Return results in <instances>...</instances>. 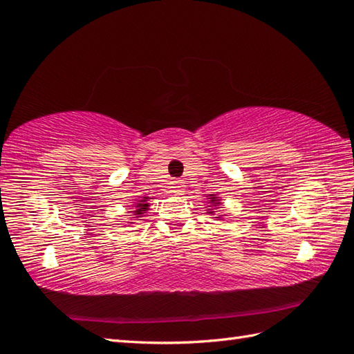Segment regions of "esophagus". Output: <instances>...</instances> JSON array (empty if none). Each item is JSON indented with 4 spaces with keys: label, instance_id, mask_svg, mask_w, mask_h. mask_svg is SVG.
Here are the masks:
<instances>
[{
    "label": "esophagus",
    "instance_id": "esophagus-1",
    "mask_svg": "<svg viewBox=\"0 0 354 354\" xmlns=\"http://www.w3.org/2000/svg\"><path fill=\"white\" fill-rule=\"evenodd\" d=\"M183 187H185V185L182 180H174V182H172V192H174L176 195H183V192H185Z\"/></svg>",
    "mask_w": 354,
    "mask_h": 354
}]
</instances>
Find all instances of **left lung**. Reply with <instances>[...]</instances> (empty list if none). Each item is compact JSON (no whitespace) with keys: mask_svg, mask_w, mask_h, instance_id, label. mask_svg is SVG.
I'll list each match as a JSON object with an SVG mask.
<instances>
[{"mask_svg":"<svg viewBox=\"0 0 354 354\" xmlns=\"http://www.w3.org/2000/svg\"><path fill=\"white\" fill-rule=\"evenodd\" d=\"M210 200H212V203H214V206H218V204H219L218 197H210Z\"/></svg>","mask_w":354,"mask_h":354,"instance_id":"8db88e82","label":"left lung"}]
</instances>
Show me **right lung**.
<instances>
[{
  "mask_svg": "<svg viewBox=\"0 0 354 354\" xmlns=\"http://www.w3.org/2000/svg\"><path fill=\"white\" fill-rule=\"evenodd\" d=\"M138 204H139V206H136L138 209H136V210H133V212H135V215H139V216H140V215H142L144 212H145V209L148 207L147 197H144V200H140Z\"/></svg>",
  "mask_w": 354,
  "mask_h": 354,
  "instance_id": "add662e5",
  "label": "right lung"
}]
</instances>
